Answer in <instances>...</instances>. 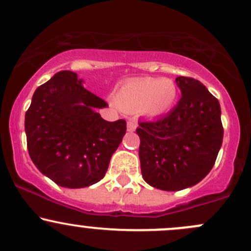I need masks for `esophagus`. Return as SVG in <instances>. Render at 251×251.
Listing matches in <instances>:
<instances>
[{"mask_svg":"<svg viewBox=\"0 0 251 251\" xmlns=\"http://www.w3.org/2000/svg\"><path fill=\"white\" fill-rule=\"evenodd\" d=\"M137 126V122L134 118H130L128 121V125H126V128H128V131H134Z\"/></svg>","mask_w":251,"mask_h":251,"instance_id":"1","label":"esophagus"}]
</instances>
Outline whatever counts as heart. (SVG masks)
<instances>
[{"label":"heart","instance_id":"heart-1","mask_svg":"<svg viewBox=\"0 0 251 251\" xmlns=\"http://www.w3.org/2000/svg\"><path fill=\"white\" fill-rule=\"evenodd\" d=\"M177 97L174 81L161 77H137L118 88L116 103L125 111H142L148 116L166 114Z\"/></svg>","mask_w":251,"mask_h":251}]
</instances>
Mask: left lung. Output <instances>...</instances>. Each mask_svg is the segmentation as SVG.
<instances>
[{
  "mask_svg": "<svg viewBox=\"0 0 251 251\" xmlns=\"http://www.w3.org/2000/svg\"><path fill=\"white\" fill-rule=\"evenodd\" d=\"M182 97L157 121L139 122L141 174L150 185L177 191L198 184L209 174L223 144L222 110L206 86L176 77Z\"/></svg>",
  "mask_w": 251,
  "mask_h": 251,
  "instance_id": "8db88e82",
  "label": "left lung"
}]
</instances>
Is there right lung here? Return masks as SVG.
Returning a JSON list of instances; mask_svg holds the SVG:
<instances>
[{
    "mask_svg": "<svg viewBox=\"0 0 251 251\" xmlns=\"http://www.w3.org/2000/svg\"><path fill=\"white\" fill-rule=\"evenodd\" d=\"M62 71L39 86L25 115L28 154L37 169L63 188L90 187L106 174L126 130L125 120L107 122L97 112L107 106Z\"/></svg>",
    "mask_w": 251,
    "mask_h": 251,
    "instance_id": "obj_1",
    "label": "right lung"
}]
</instances>
